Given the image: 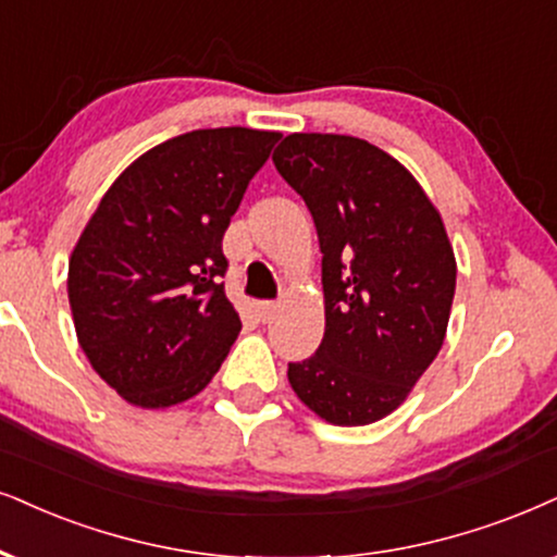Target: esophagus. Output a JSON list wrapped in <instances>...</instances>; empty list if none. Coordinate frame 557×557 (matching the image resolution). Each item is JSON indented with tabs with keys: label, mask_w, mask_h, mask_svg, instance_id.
I'll return each instance as SVG.
<instances>
[{
	"label": "esophagus",
	"mask_w": 557,
	"mask_h": 557,
	"mask_svg": "<svg viewBox=\"0 0 557 557\" xmlns=\"http://www.w3.org/2000/svg\"><path fill=\"white\" fill-rule=\"evenodd\" d=\"M259 319H262L264 323H270L274 315H277V311H280V302H274V300H262L259 302Z\"/></svg>",
	"instance_id": "esophagus-1"
}]
</instances>
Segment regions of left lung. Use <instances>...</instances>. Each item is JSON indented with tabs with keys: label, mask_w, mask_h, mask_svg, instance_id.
<instances>
[{
	"label": "left lung",
	"mask_w": 557,
	"mask_h": 557,
	"mask_svg": "<svg viewBox=\"0 0 557 557\" xmlns=\"http://www.w3.org/2000/svg\"><path fill=\"white\" fill-rule=\"evenodd\" d=\"M272 161L311 210L323 255L326 331L287 380L329 424H372L445 342L457 277L445 223L411 172L362 138L293 133Z\"/></svg>",
	"instance_id": "obj_1"
}]
</instances>
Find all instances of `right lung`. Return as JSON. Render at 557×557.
<instances>
[{"label":"right lung","instance_id":"right-lung-1","mask_svg":"<svg viewBox=\"0 0 557 557\" xmlns=\"http://www.w3.org/2000/svg\"><path fill=\"white\" fill-rule=\"evenodd\" d=\"M274 131H189L112 182L69 262L79 344L128 404L166 408L213 380L242 321L221 277L223 234Z\"/></svg>","mask_w":557,"mask_h":557}]
</instances>
